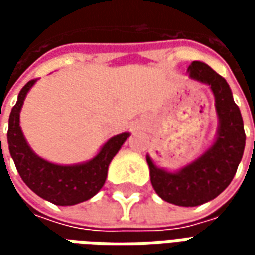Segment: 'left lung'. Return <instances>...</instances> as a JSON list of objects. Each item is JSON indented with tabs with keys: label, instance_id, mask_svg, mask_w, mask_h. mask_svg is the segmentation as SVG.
I'll return each instance as SVG.
<instances>
[{
	"label": "left lung",
	"instance_id": "1",
	"mask_svg": "<svg viewBox=\"0 0 255 255\" xmlns=\"http://www.w3.org/2000/svg\"><path fill=\"white\" fill-rule=\"evenodd\" d=\"M187 73L209 86L214 95L219 119L214 142L197 160L173 172L158 168L146 155L154 191L166 202L186 208L209 202L230 186L246 144L243 119L227 80L202 61H192Z\"/></svg>",
	"mask_w": 255,
	"mask_h": 255
}]
</instances>
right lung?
I'll return each mask as SVG.
<instances>
[{"label":"right lung","mask_w":255,"mask_h":255,"mask_svg":"<svg viewBox=\"0 0 255 255\" xmlns=\"http://www.w3.org/2000/svg\"><path fill=\"white\" fill-rule=\"evenodd\" d=\"M35 82L36 79L30 80L20 90L17 102L10 112L8 128L9 153L20 177L38 197L58 206H71L84 202L94 197L105 184L111 161L131 133L123 132L111 138L102 144L97 155L86 162L60 165L42 158L27 143L20 127L21 106L24 104L25 95Z\"/></svg>","instance_id":"obj_1"}]
</instances>
